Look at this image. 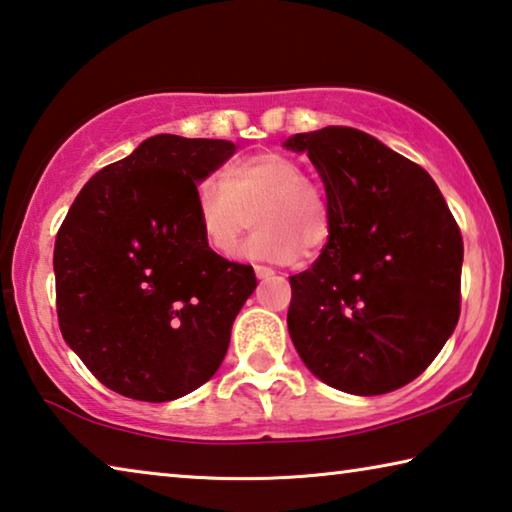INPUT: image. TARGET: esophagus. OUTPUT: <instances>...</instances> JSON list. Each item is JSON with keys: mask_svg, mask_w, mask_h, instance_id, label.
<instances>
[{"mask_svg": "<svg viewBox=\"0 0 512 512\" xmlns=\"http://www.w3.org/2000/svg\"><path fill=\"white\" fill-rule=\"evenodd\" d=\"M255 275L259 277V280H268V277L275 275V271L271 266H255Z\"/></svg>", "mask_w": 512, "mask_h": 512, "instance_id": "esophagus-1", "label": "esophagus"}]
</instances>
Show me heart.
I'll use <instances>...</instances> for the list:
<instances>
[{"mask_svg": "<svg viewBox=\"0 0 512 512\" xmlns=\"http://www.w3.org/2000/svg\"><path fill=\"white\" fill-rule=\"evenodd\" d=\"M196 219L205 244L223 259L237 257L250 223L257 232L248 255L273 264L296 262L300 253L316 255L332 235L325 187L280 151L244 155L221 171V180L198 183Z\"/></svg>", "mask_w": 512, "mask_h": 512, "instance_id": "heart-1", "label": "heart"}]
</instances>
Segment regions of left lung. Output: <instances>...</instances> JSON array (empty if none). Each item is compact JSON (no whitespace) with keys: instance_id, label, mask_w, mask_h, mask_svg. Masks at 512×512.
Returning <instances> with one entry per match:
<instances>
[{"instance_id":"obj_1","label":"left lung","mask_w":512,"mask_h":512,"mask_svg":"<svg viewBox=\"0 0 512 512\" xmlns=\"http://www.w3.org/2000/svg\"><path fill=\"white\" fill-rule=\"evenodd\" d=\"M284 146L309 155L332 207L318 259L289 277L291 341L339 391H397L429 368L461 316L458 223L420 164L357 128Z\"/></svg>"}]
</instances>
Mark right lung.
Returning <instances> with one entry per match:
<instances>
[{
    "label": "right lung",
    "instance_id": "1",
    "mask_svg": "<svg viewBox=\"0 0 512 512\" xmlns=\"http://www.w3.org/2000/svg\"><path fill=\"white\" fill-rule=\"evenodd\" d=\"M225 140L155 135L88 180L54 246L58 325L103 386L169 402L203 386L257 280L205 244L196 183Z\"/></svg>",
    "mask_w": 512,
    "mask_h": 512
}]
</instances>
